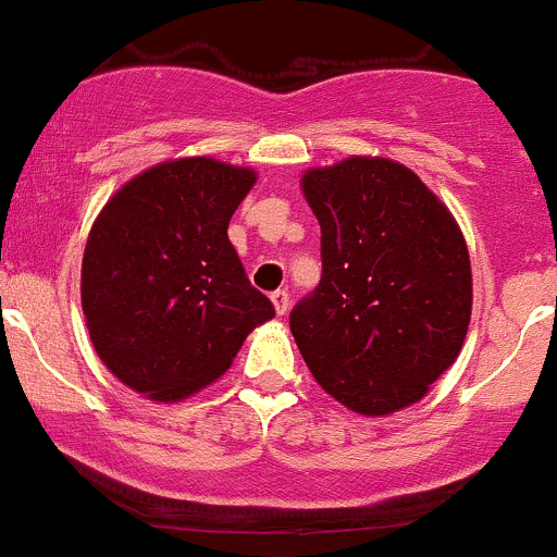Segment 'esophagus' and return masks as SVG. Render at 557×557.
Returning a JSON list of instances; mask_svg holds the SVG:
<instances>
[{
  "instance_id": "esophagus-1",
  "label": "esophagus",
  "mask_w": 557,
  "mask_h": 557,
  "mask_svg": "<svg viewBox=\"0 0 557 557\" xmlns=\"http://www.w3.org/2000/svg\"><path fill=\"white\" fill-rule=\"evenodd\" d=\"M271 302H273V308H276V313L278 315H284L286 310H289V292L286 289H276L271 295Z\"/></svg>"
}]
</instances>
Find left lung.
<instances>
[{
    "label": "left lung",
    "instance_id": "left-lung-1",
    "mask_svg": "<svg viewBox=\"0 0 557 557\" xmlns=\"http://www.w3.org/2000/svg\"><path fill=\"white\" fill-rule=\"evenodd\" d=\"M321 225V284L289 315L310 374L345 409L385 417L457 361L472 313L468 242L409 166L348 157L300 177Z\"/></svg>",
    "mask_w": 557,
    "mask_h": 557
}]
</instances>
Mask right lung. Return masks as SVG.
<instances>
[{
  "mask_svg": "<svg viewBox=\"0 0 557 557\" xmlns=\"http://www.w3.org/2000/svg\"><path fill=\"white\" fill-rule=\"evenodd\" d=\"M257 183L212 157L161 161L127 181L89 228L82 310L100 361L157 404L220 380L276 315L249 284L228 223Z\"/></svg>",
  "mask_w": 557,
  "mask_h": 557,
  "instance_id": "1",
  "label": "right lung"
}]
</instances>
